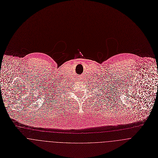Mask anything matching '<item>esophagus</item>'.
<instances>
[{"instance_id": "obj_1", "label": "esophagus", "mask_w": 158, "mask_h": 158, "mask_svg": "<svg viewBox=\"0 0 158 158\" xmlns=\"http://www.w3.org/2000/svg\"><path fill=\"white\" fill-rule=\"evenodd\" d=\"M82 76H82V75H81V76H80V77L79 78V79H78V80H82V79H81V78H82Z\"/></svg>"}]
</instances>
